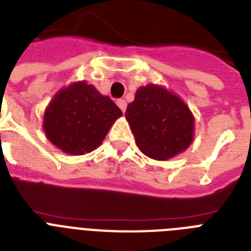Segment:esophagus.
I'll return each instance as SVG.
<instances>
[{"mask_svg":"<svg viewBox=\"0 0 251 251\" xmlns=\"http://www.w3.org/2000/svg\"><path fill=\"white\" fill-rule=\"evenodd\" d=\"M117 105H119L120 109H121L122 112H125L126 111V105H127V103H126L125 99H119V100H117Z\"/></svg>","mask_w":251,"mask_h":251,"instance_id":"34e87169","label":"esophagus"}]
</instances>
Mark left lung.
Returning a JSON list of instances; mask_svg holds the SVG:
<instances>
[{"mask_svg": "<svg viewBox=\"0 0 251 251\" xmlns=\"http://www.w3.org/2000/svg\"><path fill=\"white\" fill-rule=\"evenodd\" d=\"M125 117L140 152L153 160L175 157L191 146L195 136V117L188 105L154 83L136 90Z\"/></svg>", "mask_w": 251, "mask_h": 251, "instance_id": "1", "label": "left lung"}]
</instances>
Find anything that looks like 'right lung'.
<instances>
[{"mask_svg": "<svg viewBox=\"0 0 251 251\" xmlns=\"http://www.w3.org/2000/svg\"><path fill=\"white\" fill-rule=\"evenodd\" d=\"M122 112L107 95L77 81L55 94L45 109V135L64 153L81 156L97 150Z\"/></svg>", "mask_w": 251, "mask_h": 251, "instance_id": "right-lung-1", "label": "right lung"}]
</instances>
